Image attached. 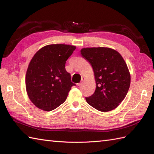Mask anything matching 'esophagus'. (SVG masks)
Listing matches in <instances>:
<instances>
[{"label":"esophagus","mask_w":154,"mask_h":154,"mask_svg":"<svg viewBox=\"0 0 154 154\" xmlns=\"http://www.w3.org/2000/svg\"><path fill=\"white\" fill-rule=\"evenodd\" d=\"M84 81H85V79L83 78H82V80H81V82H80V83H78V84H77V85H78V86H80V85H82V84L83 83V82H84Z\"/></svg>","instance_id":"esophagus-1"}]
</instances>
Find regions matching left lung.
<instances>
[{
    "label": "left lung",
    "mask_w": 154,
    "mask_h": 154,
    "mask_svg": "<svg viewBox=\"0 0 154 154\" xmlns=\"http://www.w3.org/2000/svg\"><path fill=\"white\" fill-rule=\"evenodd\" d=\"M90 62L94 74L96 91L85 97L88 104L101 112L112 110L127 96L130 74L122 56L109 48H86L80 51Z\"/></svg>",
    "instance_id": "1"
}]
</instances>
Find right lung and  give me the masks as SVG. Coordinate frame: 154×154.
<instances>
[{
    "label": "right lung",
    "instance_id": "obj_1",
    "mask_svg": "<svg viewBox=\"0 0 154 154\" xmlns=\"http://www.w3.org/2000/svg\"><path fill=\"white\" fill-rule=\"evenodd\" d=\"M76 47L50 44L40 49L32 58L26 75L27 96L35 106L51 111L66 100L73 85L66 62Z\"/></svg>",
    "mask_w": 154,
    "mask_h": 154
}]
</instances>
